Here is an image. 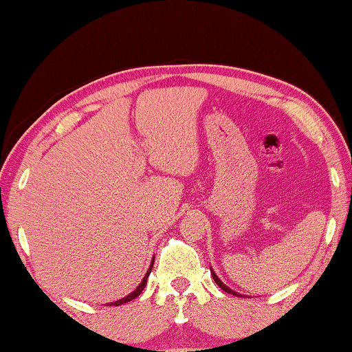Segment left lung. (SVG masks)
<instances>
[{"label":"left lung","mask_w":352,"mask_h":352,"mask_svg":"<svg viewBox=\"0 0 352 352\" xmlns=\"http://www.w3.org/2000/svg\"><path fill=\"white\" fill-rule=\"evenodd\" d=\"M210 273H212V277H214V280L217 282V285H219L221 290H225V292H226V294H231V295H236V296H244V295L237 294V292H234V290H232V289H230V287H228L226 284H223V282H221V280L219 279V276H217V274H215V271H214V270H212V268H210Z\"/></svg>","instance_id":"left-lung-1"}]
</instances>
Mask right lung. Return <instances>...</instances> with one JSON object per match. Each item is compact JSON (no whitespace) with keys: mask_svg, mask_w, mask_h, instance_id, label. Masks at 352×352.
Returning a JSON list of instances; mask_svg holds the SVG:
<instances>
[{"mask_svg":"<svg viewBox=\"0 0 352 352\" xmlns=\"http://www.w3.org/2000/svg\"><path fill=\"white\" fill-rule=\"evenodd\" d=\"M153 263H155V258L151 260V265H150V268H148V271H146V274H145V277H143L142 279V282L140 284L137 285V289L133 290V292H131V294L129 295H126L124 298H121V300H118V301H113V303H110V306H120V305H124V303H129V301H132L133 298H137L138 295L142 294V290L145 289V285H146V280H148V276H150V273H151V268H153Z\"/></svg>","mask_w":352,"mask_h":352,"instance_id":"1","label":"right lung"}]
</instances>
